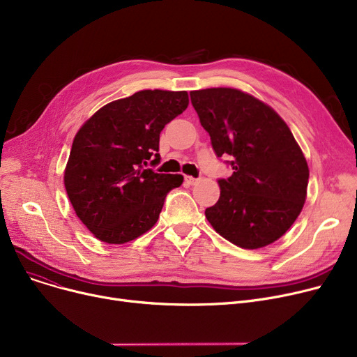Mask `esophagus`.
<instances>
[{"label":"esophagus","mask_w":357,"mask_h":357,"mask_svg":"<svg viewBox=\"0 0 357 357\" xmlns=\"http://www.w3.org/2000/svg\"><path fill=\"white\" fill-rule=\"evenodd\" d=\"M197 181H198V179H197V178H194V176H190V175H186V176H185V182L188 183V185H195V183H197Z\"/></svg>","instance_id":"esophagus-1"}]
</instances>
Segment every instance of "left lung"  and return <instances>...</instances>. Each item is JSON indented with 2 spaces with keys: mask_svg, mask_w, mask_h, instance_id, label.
Returning a JSON list of instances; mask_svg holds the SVG:
<instances>
[{
  "mask_svg": "<svg viewBox=\"0 0 357 357\" xmlns=\"http://www.w3.org/2000/svg\"><path fill=\"white\" fill-rule=\"evenodd\" d=\"M201 126L233 175L218 179L220 198L205 210L214 230L243 249L282 237L301 213L308 165L289 127L260 100L234 88L191 91Z\"/></svg>",
  "mask_w": 357,
  "mask_h": 357,
  "instance_id": "obj_1",
  "label": "left lung"
}]
</instances>
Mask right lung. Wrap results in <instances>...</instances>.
Wrapping results in <instances>:
<instances>
[{"label":"right lung","mask_w":357,"mask_h":357,"mask_svg":"<svg viewBox=\"0 0 357 357\" xmlns=\"http://www.w3.org/2000/svg\"><path fill=\"white\" fill-rule=\"evenodd\" d=\"M186 91L144 89L100 108L77 133L65 169L72 207L98 240L123 245L152 229L182 175L156 174L163 127L188 107Z\"/></svg>","instance_id":"right-lung-1"}]
</instances>
